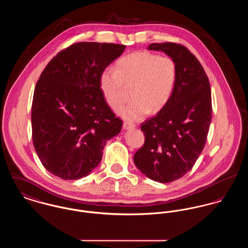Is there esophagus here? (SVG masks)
I'll return each mask as SVG.
<instances>
[{
    "mask_svg": "<svg viewBox=\"0 0 248 248\" xmlns=\"http://www.w3.org/2000/svg\"><path fill=\"white\" fill-rule=\"evenodd\" d=\"M123 128L125 130H130V129H135V125L133 123H130V122H124L123 123Z\"/></svg>",
    "mask_w": 248,
    "mask_h": 248,
    "instance_id": "esophagus-1",
    "label": "esophagus"
}]
</instances>
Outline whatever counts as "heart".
Instances as JSON below:
<instances>
[{
    "instance_id": "b5f03b06",
    "label": "heart",
    "mask_w": 248,
    "mask_h": 248,
    "mask_svg": "<svg viewBox=\"0 0 248 248\" xmlns=\"http://www.w3.org/2000/svg\"><path fill=\"white\" fill-rule=\"evenodd\" d=\"M176 80V66L169 57L140 51L121 58L114 70L100 77V89L109 107L117 111L131 89L132 102L119 114L126 120L137 121L147 113H157L169 101Z\"/></svg>"
}]
</instances>
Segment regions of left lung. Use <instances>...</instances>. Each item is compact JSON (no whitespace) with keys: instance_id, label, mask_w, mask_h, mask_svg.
Wrapping results in <instances>:
<instances>
[{"instance_id":"obj_1","label":"left lung","mask_w":248,"mask_h":248,"mask_svg":"<svg viewBox=\"0 0 248 248\" xmlns=\"http://www.w3.org/2000/svg\"><path fill=\"white\" fill-rule=\"evenodd\" d=\"M174 62L176 80L167 104L141 124L144 145L135 153L137 169L159 183L177 180L201 155L212 118L208 78L196 57L184 45L152 44Z\"/></svg>"}]
</instances>
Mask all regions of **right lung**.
Instances as JSON below:
<instances>
[{
    "label": "right lung",
    "instance_id": "obj_1",
    "mask_svg": "<svg viewBox=\"0 0 248 248\" xmlns=\"http://www.w3.org/2000/svg\"><path fill=\"white\" fill-rule=\"evenodd\" d=\"M126 46L78 43L54 57L34 91L31 123L36 153L45 169L64 180L87 176L98 166L106 142L118 135L100 89V77Z\"/></svg>",
    "mask_w": 248,
    "mask_h": 248
}]
</instances>
